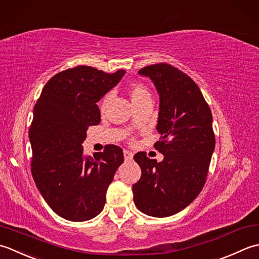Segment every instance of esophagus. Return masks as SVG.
<instances>
[{"mask_svg":"<svg viewBox=\"0 0 259 259\" xmlns=\"http://www.w3.org/2000/svg\"><path fill=\"white\" fill-rule=\"evenodd\" d=\"M124 159H125V161H132L133 160V153L127 151V150H125L124 151Z\"/></svg>","mask_w":259,"mask_h":259,"instance_id":"34e87169","label":"esophagus"}]
</instances>
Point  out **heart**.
Listing matches in <instances>:
<instances>
[{"mask_svg": "<svg viewBox=\"0 0 259 259\" xmlns=\"http://www.w3.org/2000/svg\"><path fill=\"white\" fill-rule=\"evenodd\" d=\"M130 96L133 104L136 105L140 102H142V100H144L146 98H151V93L149 91V88H147L145 85H143V83H133V85H131L130 87ZM109 99H110V94L105 95L102 103H100V107H102V109H104L107 106Z\"/></svg>", "mask_w": 259, "mask_h": 259, "instance_id": "heart-1", "label": "heart"}]
</instances>
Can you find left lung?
Here are the masks:
<instances>
[{
    "instance_id": "1",
    "label": "left lung",
    "mask_w": 259,
    "mask_h": 259,
    "mask_svg": "<svg viewBox=\"0 0 259 259\" xmlns=\"http://www.w3.org/2000/svg\"><path fill=\"white\" fill-rule=\"evenodd\" d=\"M139 73L150 77L160 95L161 137L154 147L164 159L134 155L142 170L133 186L134 203L147 215L168 217L188 207L204 186L215 144L212 115L197 83L178 68L160 62Z\"/></svg>"
}]
</instances>
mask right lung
Masks as SVG:
<instances>
[{"label":"right lung","instance_id":"obj_1","mask_svg":"<svg viewBox=\"0 0 259 259\" xmlns=\"http://www.w3.org/2000/svg\"><path fill=\"white\" fill-rule=\"evenodd\" d=\"M124 73L70 68L46 83L34 105L29 130L31 172L41 196L63 219L86 221L99 214L108 186L124 162L119 146L110 144L94 157L86 156L81 146L89 126L100 122L96 103Z\"/></svg>","mask_w":259,"mask_h":259}]
</instances>
